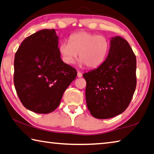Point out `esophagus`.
I'll return each mask as SVG.
<instances>
[{
	"label": "esophagus",
	"instance_id": "34e87169",
	"mask_svg": "<svg viewBox=\"0 0 154 154\" xmlns=\"http://www.w3.org/2000/svg\"><path fill=\"white\" fill-rule=\"evenodd\" d=\"M77 77H82V74L81 73V72L79 71L77 72Z\"/></svg>",
	"mask_w": 154,
	"mask_h": 154
}]
</instances>
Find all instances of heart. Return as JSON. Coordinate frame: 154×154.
<instances>
[{
  "mask_svg": "<svg viewBox=\"0 0 154 154\" xmlns=\"http://www.w3.org/2000/svg\"><path fill=\"white\" fill-rule=\"evenodd\" d=\"M110 43L105 36L97 35L85 31L70 36L69 42H62L58 51L64 63L72 64L79 54L82 65L96 68L102 64L107 57Z\"/></svg>",
  "mask_w": 154,
  "mask_h": 154,
  "instance_id": "heart-1",
  "label": "heart"
}]
</instances>
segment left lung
I'll return each instance as SVG.
<instances>
[{
    "label": "left lung",
    "instance_id": "1",
    "mask_svg": "<svg viewBox=\"0 0 154 154\" xmlns=\"http://www.w3.org/2000/svg\"><path fill=\"white\" fill-rule=\"evenodd\" d=\"M136 56L128 41L119 36L111 38L105 62L83 75L87 106L93 117L109 119L126 110L136 88Z\"/></svg>",
    "mask_w": 154,
    "mask_h": 154
}]
</instances>
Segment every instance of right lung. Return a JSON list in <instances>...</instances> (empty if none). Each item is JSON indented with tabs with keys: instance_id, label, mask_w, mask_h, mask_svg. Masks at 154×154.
<instances>
[{
	"instance_id": "1",
	"label": "right lung",
	"mask_w": 154,
	"mask_h": 154,
	"mask_svg": "<svg viewBox=\"0 0 154 154\" xmlns=\"http://www.w3.org/2000/svg\"><path fill=\"white\" fill-rule=\"evenodd\" d=\"M55 29H43L26 38L15 55L14 85L22 105L36 113L58 107L64 91L77 77L62 60Z\"/></svg>"
}]
</instances>
